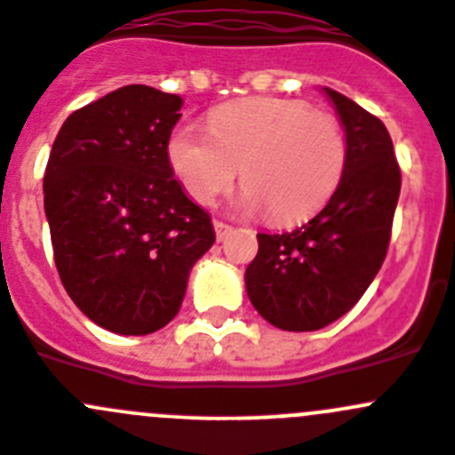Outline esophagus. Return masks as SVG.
<instances>
[{
  "instance_id": "34e87169",
  "label": "esophagus",
  "mask_w": 455,
  "mask_h": 455,
  "mask_svg": "<svg viewBox=\"0 0 455 455\" xmlns=\"http://www.w3.org/2000/svg\"><path fill=\"white\" fill-rule=\"evenodd\" d=\"M214 232H216V239L225 241L228 239V235L232 232V225L223 223V220H214Z\"/></svg>"
}]
</instances>
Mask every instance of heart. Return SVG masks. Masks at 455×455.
Here are the masks:
<instances>
[{
  "label": "heart",
  "instance_id": "heart-1",
  "mask_svg": "<svg viewBox=\"0 0 455 455\" xmlns=\"http://www.w3.org/2000/svg\"><path fill=\"white\" fill-rule=\"evenodd\" d=\"M346 156L335 118L285 98L232 102L212 114L210 132L183 123L167 140L172 170L194 201H214L241 167L236 210H267L275 223L315 214L335 194Z\"/></svg>",
  "mask_w": 455,
  "mask_h": 455
}]
</instances>
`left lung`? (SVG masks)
<instances>
[{
    "instance_id": "8db88e82",
    "label": "left lung",
    "mask_w": 455,
    "mask_h": 455,
    "mask_svg": "<svg viewBox=\"0 0 455 455\" xmlns=\"http://www.w3.org/2000/svg\"><path fill=\"white\" fill-rule=\"evenodd\" d=\"M346 136V170L317 216L283 235H257L245 292L266 322L306 332L328 326L364 295L387 257L400 167L382 120L323 86Z\"/></svg>"
}]
</instances>
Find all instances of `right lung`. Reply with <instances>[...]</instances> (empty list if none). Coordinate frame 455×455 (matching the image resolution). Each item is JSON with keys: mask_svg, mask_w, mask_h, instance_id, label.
I'll return each mask as SVG.
<instances>
[{"mask_svg": "<svg viewBox=\"0 0 455 455\" xmlns=\"http://www.w3.org/2000/svg\"><path fill=\"white\" fill-rule=\"evenodd\" d=\"M183 98L129 84L64 120L44 174L55 266L73 304L118 335L176 317L212 219L167 158Z\"/></svg>", "mask_w": 455, "mask_h": 455, "instance_id": "obj_1", "label": "right lung"}]
</instances>
